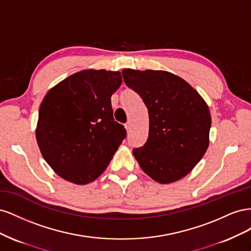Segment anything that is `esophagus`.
I'll use <instances>...</instances> for the list:
<instances>
[{"label": "esophagus", "mask_w": 251, "mask_h": 251, "mask_svg": "<svg viewBox=\"0 0 251 251\" xmlns=\"http://www.w3.org/2000/svg\"><path fill=\"white\" fill-rule=\"evenodd\" d=\"M126 131H130V128H131V123H130V121L126 124Z\"/></svg>", "instance_id": "obj_1"}]
</instances>
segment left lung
Returning a JSON list of instances; mask_svg holds the SVG:
<instances>
[{
	"label": "left lung",
	"instance_id": "1",
	"mask_svg": "<svg viewBox=\"0 0 251 251\" xmlns=\"http://www.w3.org/2000/svg\"><path fill=\"white\" fill-rule=\"evenodd\" d=\"M123 76L149 112L148 140L133 150L140 168L161 184L185 177L208 148V105L188 82L171 72L125 69Z\"/></svg>",
	"mask_w": 251,
	"mask_h": 251
}]
</instances>
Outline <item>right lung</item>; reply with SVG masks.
<instances>
[{
	"instance_id": "obj_1",
	"label": "right lung",
	"mask_w": 251,
	"mask_h": 251,
	"mask_svg": "<svg viewBox=\"0 0 251 251\" xmlns=\"http://www.w3.org/2000/svg\"><path fill=\"white\" fill-rule=\"evenodd\" d=\"M119 71L74 73L45 95L35 128L42 156L60 178L88 184L107 169L126 137L113 118L111 96L120 87Z\"/></svg>"
}]
</instances>
